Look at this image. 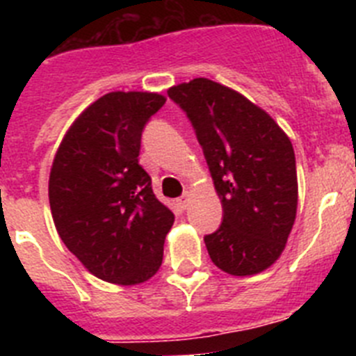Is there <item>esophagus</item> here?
Wrapping results in <instances>:
<instances>
[{
  "mask_svg": "<svg viewBox=\"0 0 356 356\" xmlns=\"http://www.w3.org/2000/svg\"><path fill=\"white\" fill-rule=\"evenodd\" d=\"M188 203H191V194L185 193L184 196H181L180 200H178V205H180V209H187Z\"/></svg>",
  "mask_w": 356,
  "mask_h": 356,
  "instance_id": "esophagus-1",
  "label": "esophagus"
}]
</instances>
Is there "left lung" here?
I'll use <instances>...</instances> for the list:
<instances>
[{
	"mask_svg": "<svg viewBox=\"0 0 356 356\" xmlns=\"http://www.w3.org/2000/svg\"><path fill=\"white\" fill-rule=\"evenodd\" d=\"M168 94L193 122L225 212L219 229L205 237L210 259L234 276L266 271L284 253L296 221L291 139L266 110L209 78Z\"/></svg>",
	"mask_w": 356,
	"mask_h": 356,
	"instance_id": "obj_1",
	"label": "left lung"
}]
</instances>
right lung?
I'll list each match as a JSON object with an SVG mask.
<instances>
[{
	"label": "right lung",
	"mask_w": 356,
	"mask_h": 356,
	"mask_svg": "<svg viewBox=\"0 0 356 356\" xmlns=\"http://www.w3.org/2000/svg\"><path fill=\"white\" fill-rule=\"evenodd\" d=\"M165 103L156 92H108L65 131L49 172V207L67 250L115 285L147 282L162 266L175 216L139 165L140 135Z\"/></svg>",
	"instance_id": "obj_1"
}]
</instances>
